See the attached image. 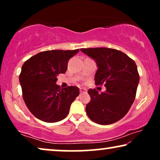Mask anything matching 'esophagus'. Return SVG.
Segmentation results:
<instances>
[{"mask_svg":"<svg viewBox=\"0 0 160 160\" xmlns=\"http://www.w3.org/2000/svg\"><path fill=\"white\" fill-rule=\"evenodd\" d=\"M87 92V89H83V88H80V93L81 94H84Z\"/></svg>","mask_w":160,"mask_h":160,"instance_id":"34e87169","label":"esophagus"}]
</instances>
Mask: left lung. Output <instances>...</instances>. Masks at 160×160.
Returning <instances> with one entry per match:
<instances>
[{
	"mask_svg": "<svg viewBox=\"0 0 160 160\" xmlns=\"http://www.w3.org/2000/svg\"><path fill=\"white\" fill-rule=\"evenodd\" d=\"M95 60L98 69L95 76L96 85L106 87L99 94L89 89L91 100L86 106L92 121L106 125L115 123L130 110L136 95L139 73L135 61L124 52L105 47L81 49Z\"/></svg>",
	"mask_w": 160,
	"mask_h": 160,
	"instance_id": "1",
	"label": "left lung"
}]
</instances>
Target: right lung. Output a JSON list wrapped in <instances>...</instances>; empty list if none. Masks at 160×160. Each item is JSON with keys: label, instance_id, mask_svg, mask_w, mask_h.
<instances>
[{"label": "right lung", "instance_id": "right-lung-1", "mask_svg": "<svg viewBox=\"0 0 160 160\" xmlns=\"http://www.w3.org/2000/svg\"><path fill=\"white\" fill-rule=\"evenodd\" d=\"M79 49L49 50L26 60L19 79L26 106L36 118L45 122H57L69 113L72 102L79 95L78 87L60 89L57 76L65 73L69 59Z\"/></svg>", "mask_w": 160, "mask_h": 160}]
</instances>
